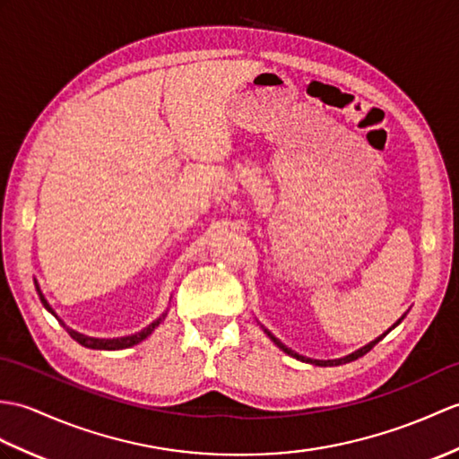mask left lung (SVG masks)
I'll return each mask as SVG.
<instances>
[{"label":"left lung","instance_id":"left-lung-1","mask_svg":"<svg viewBox=\"0 0 459 459\" xmlns=\"http://www.w3.org/2000/svg\"><path fill=\"white\" fill-rule=\"evenodd\" d=\"M404 316H407V313H404L401 318H399V321L395 323V325H393L389 330H387V333H383L381 336H377L376 340H371V342L369 344H366V346H361L359 350H356V351H351V354H348V356H344V358H338V359H311V358H305V356H301V354H297V351H293L291 348H287L285 344H281L280 342V340L278 338H275L272 333H270V330H265L264 328V333L265 334H268L270 336V340H272V342L275 344V346H278L280 350H283L285 351V354H290V356H293V358H297V359H301V361H307V364H315V366H342V364H348V361H354V359H358V358H361V356H364V354H368V351L371 350V348H374L377 342H379V340H383V338H385L389 333H391V330L393 328H395L397 325H401V321H403V318Z\"/></svg>","mask_w":459,"mask_h":459}]
</instances>
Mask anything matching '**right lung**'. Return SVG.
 Masks as SVG:
<instances>
[{"mask_svg":"<svg viewBox=\"0 0 459 459\" xmlns=\"http://www.w3.org/2000/svg\"><path fill=\"white\" fill-rule=\"evenodd\" d=\"M35 287H37V291H39L40 303L45 305V308H47L48 313H52V315H55V316L58 318V315H56L55 311H52V307H50L48 301L45 299V295H42L37 280H35ZM166 315H168V311L160 315V316L156 318V321H152L148 326H144V328L141 330V333H134V334H131V336H119V338H93V336H85V334H80V333H76V330H72L70 326L64 325V323L60 321V318H58V323L68 330V334H70L74 340H76L78 344H82V346H85V348H91V350H123V348H131V346H134V344H138V342H143L144 338L151 336V334L154 333V328L164 321Z\"/></svg>","mask_w":459,"mask_h":459,"instance_id":"1","label":"right lung"}]
</instances>
